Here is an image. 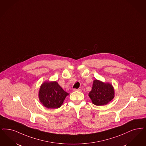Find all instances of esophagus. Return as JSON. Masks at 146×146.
<instances>
[{"label": "esophagus", "mask_w": 146, "mask_h": 146, "mask_svg": "<svg viewBox=\"0 0 146 146\" xmlns=\"http://www.w3.org/2000/svg\"><path fill=\"white\" fill-rule=\"evenodd\" d=\"M73 90H74V91H79V92H81V91H82V90H81V89H80V88H78V89L74 88Z\"/></svg>", "instance_id": "obj_1"}]
</instances>
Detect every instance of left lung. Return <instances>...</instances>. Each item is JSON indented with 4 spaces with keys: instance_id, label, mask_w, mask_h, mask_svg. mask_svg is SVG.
Masks as SVG:
<instances>
[{
    "instance_id": "8db88e82",
    "label": "left lung",
    "mask_w": 146,
    "mask_h": 146,
    "mask_svg": "<svg viewBox=\"0 0 146 146\" xmlns=\"http://www.w3.org/2000/svg\"><path fill=\"white\" fill-rule=\"evenodd\" d=\"M88 96L94 105H106L113 98L114 90L111 84L95 80Z\"/></svg>"
}]
</instances>
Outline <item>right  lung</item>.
<instances>
[{
    "mask_svg": "<svg viewBox=\"0 0 146 146\" xmlns=\"http://www.w3.org/2000/svg\"><path fill=\"white\" fill-rule=\"evenodd\" d=\"M69 94L65 92L56 82H45L39 91V99L48 109L59 108Z\"/></svg>",
    "mask_w": 146,
    "mask_h": 146,
    "instance_id": "add662e5",
    "label": "right lung"
}]
</instances>
